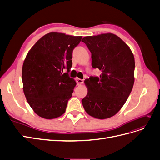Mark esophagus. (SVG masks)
Wrapping results in <instances>:
<instances>
[{"mask_svg":"<svg viewBox=\"0 0 160 160\" xmlns=\"http://www.w3.org/2000/svg\"><path fill=\"white\" fill-rule=\"evenodd\" d=\"M76 81H77V83L78 85H81L83 84V80L81 79H77Z\"/></svg>","mask_w":160,"mask_h":160,"instance_id":"1","label":"esophagus"}]
</instances>
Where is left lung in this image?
<instances>
[{"label": "left lung", "mask_w": 160, "mask_h": 160, "mask_svg": "<svg viewBox=\"0 0 160 160\" xmlns=\"http://www.w3.org/2000/svg\"><path fill=\"white\" fill-rule=\"evenodd\" d=\"M91 52V65L101 71L99 77L85 80L88 94L82 99L85 111L103 119L115 115L126 102L134 84L132 51L113 33L88 36L81 41Z\"/></svg>", "instance_id": "obj_1"}]
</instances>
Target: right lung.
<instances>
[{
    "mask_svg": "<svg viewBox=\"0 0 160 160\" xmlns=\"http://www.w3.org/2000/svg\"><path fill=\"white\" fill-rule=\"evenodd\" d=\"M82 36L51 32L46 34L28 52L22 69L23 91L37 115L47 119L65 112L76 81L69 77L72 52Z\"/></svg>",
    "mask_w": 160,
    "mask_h": 160,
    "instance_id": "obj_1",
    "label": "right lung"
}]
</instances>
